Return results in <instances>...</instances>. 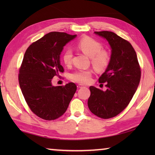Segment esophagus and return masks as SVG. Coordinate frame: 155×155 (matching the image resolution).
<instances>
[{"label":"esophagus","mask_w":155,"mask_h":155,"mask_svg":"<svg viewBox=\"0 0 155 155\" xmlns=\"http://www.w3.org/2000/svg\"><path fill=\"white\" fill-rule=\"evenodd\" d=\"M77 87H78V88H82V87H84V85H81V84H78V85H77Z\"/></svg>","instance_id":"34e87169"}]
</instances>
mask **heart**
Instances as JSON below:
<instances>
[{
	"label": "heart",
	"mask_w": 155,
	"mask_h": 155,
	"mask_svg": "<svg viewBox=\"0 0 155 155\" xmlns=\"http://www.w3.org/2000/svg\"><path fill=\"white\" fill-rule=\"evenodd\" d=\"M77 48L90 57L91 63L96 71L105 70L111 62V55L105 50L101 43L90 37H84L77 43ZM73 53L71 50H65L63 54V61L66 65H70L72 61ZM93 71L90 69L79 70L72 73L71 80L81 84L88 83L91 81Z\"/></svg>",
	"instance_id": "1"
}]
</instances>
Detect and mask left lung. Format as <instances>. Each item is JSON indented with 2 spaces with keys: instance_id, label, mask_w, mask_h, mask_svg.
<instances>
[{
  "instance_id": "8db88e82",
  "label": "left lung",
  "mask_w": 155,
  "mask_h": 155,
  "mask_svg": "<svg viewBox=\"0 0 155 155\" xmlns=\"http://www.w3.org/2000/svg\"><path fill=\"white\" fill-rule=\"evenodd\" d=\"M94 33L108 41L111 48V62L98 79L100 83H106L107 90L90 86L87 104L96 116L109 119L120 114L128 105L140 84L141 68L129 41L111 31Z\"/></svg>"
}]
</instances>
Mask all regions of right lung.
I'll use <instances>...</instances> for the list:
<instances>
[{"label": "right lung", "mask_w": 155, "mask_h": 155, "mask_svg": "<svg viewBox=\"0 0 155 155\" xmlns=\"http://www.w3.org/2000/svg\"><path fill=\"white\" fill-rule=\"evenodd\" d=\"M76 35L51 32L28 47L19 69L18 81L28 107L41 119L53 120L66 111L77 90L74 83L52 85L53 77L64 70L60 64L64 46Z\"/></svg>", "instance_id": "1"}]
</instances>
